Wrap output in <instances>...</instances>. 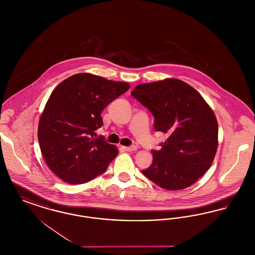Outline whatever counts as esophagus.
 I'll list each match as a JSON object with an SVG mask.
<instances>
[{
    "label": "esophagus",
    "instance_id": "34e87169",
    "mask_svg": "<svg viewBox=\"0 0 255 255\" xmlns=\"http://www.w3.org/2000/svg\"><path fill=\"white\" fill-rule=\"evenodd\" d=\"M124 149L126 150V151H128V152H133V151H135L137 148H136V146H128V147H124Z\"/></svg>",
    "mask_w": 255,
    "mask_h": 255
}]
</instances>
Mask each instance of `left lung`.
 <instances>
[{
	"label": "left lung",
	"mask_w": 255,
	"mask_h": 255,
	"mask_svg": "<svg viewBox=\"0 0 255 255\" xmlns=\"http://www.w3.org/2000/svg\"><path fill=\"white\" fill-rule=\"evenodd\" d=\"M154 116L157 132L167 135L143 175L161 188L184 189L211 166L218 148V122L193 87L166 78L136 86L131 93Z\"/></svg>",
	"instance_id": "obj_1"
}]
</instances>
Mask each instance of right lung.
Instances as JSON below:
<instances>
[{"instance_id":"add662e5","label":"right lung","mask_w":255,"mask_h":255,"mask_svg":"<svg viewBox=\"0 0 255 255\" xmlns=\"http://www.w3.org/2000/svg\"><path fill=\"white\" fill-rule=\"evenodd\" d=\"M130 85L91 73H76L57 86L38 124L44 159L58 178L71 184L85 183L103 174L119 154L102 136L101 113Z\"/></svg>"}]
</instances>
